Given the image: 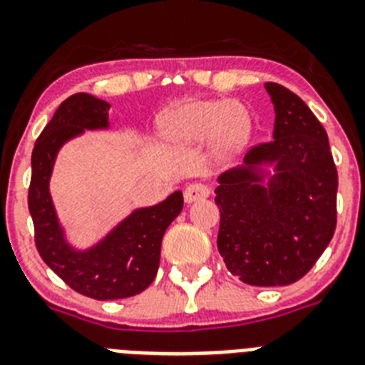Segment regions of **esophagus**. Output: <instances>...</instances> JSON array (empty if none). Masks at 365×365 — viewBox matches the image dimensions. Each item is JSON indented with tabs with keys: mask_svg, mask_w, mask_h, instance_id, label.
I'll return each instance as SVG.
<instances>
[{
	"mask_svg": "<svg viewBox=\"0 0 365 365\" xmlns=\"http://www.w3.org/2000/svg\"><path fill=\"white\" fill-rule=\"evenodd\" d=\"M208 195H210V190H208V186L199 185V182H193V185L186 186V190H185V201L188 202V205L202 201V199H206Z\"/></svg>",
	"mask_w": 365,
	"mask_h": 365,
	"instance_id": "obj_1",
	"label": "esophagus"
}]
</instances>
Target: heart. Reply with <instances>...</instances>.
Masks as SVG:
<instances>
[{"label":"heart","mask_w":365,"mask_h":365,"mask_svg":"<svg viewBox=\"0 0 365 365\" xmlns=\"http://www.w3.org/2000/svg\"><path fill=\"white\" fill-rule=\"evenodd\" d=\"M254 122L250 113L232 100H190L168 109L157 122L164 148L186 151L210 140L212 157L219 163L237 159L250 144Z\"/></svg>","instance_id":"b5f03b06"}]
</instances>
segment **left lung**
<instances>
[{"label":"left lung","mask_w":365,"mask_h":365,"mask_svg":"<svg viewBox=\"0 0 365 365\" xmlns=\"http://www.w3.org/2000/svg\"><path fill=\"white\" fill-rule=\"evenodd\" d=\"M265 89L276 113L274 140L217 177V248L243 283L279 287L303 278L333 240L338 173L309 106L279 83Z\"/></svg>","instance_id":"obj_1"}]
</instances>
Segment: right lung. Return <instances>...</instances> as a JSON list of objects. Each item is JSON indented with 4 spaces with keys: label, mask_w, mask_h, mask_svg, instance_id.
<instances>
[{
    "label": "right lung",
    "mask_w": 365,
    "mask_h": 365,
    "mask_svg": "<svg viewBox=\"0 0 365 365\" xmlns=\"http://www.w3.org/2000/svg\"><path fill=\"white\" fill-rule=\"evenodd\" d=\"M106 100L76 93L63 100L32 150L29 212L41 259L76 292L95 299H120L140 294L157 276L166 228L182 210V192L175 190L153 206L135 208L96 243L78 248L71 243L51 195L56 157L63 146L86 131L109 130Z\"/></svg>",
    "instance_id": "obj_1"
}]
</instances>
